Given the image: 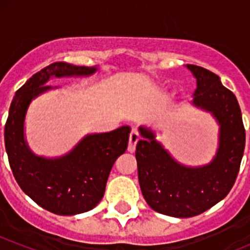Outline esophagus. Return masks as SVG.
<instances>
[{"instance_id": "1", "label": "esophagus", "mask_w": 250, "mask_h": 250, "mask_svg": "<svg viewBox=\"0 0 250 250\" xmlns=\"http://www.w3.org/2000/svg\"><path fill=\"white\" fill-rule=\"evenodd\" d=\"M139 139H140V135H139V132L136 131L135 129H132L131 132H130L129 146H127V150H129L130 152L135 151V147H136V144H138Z\"/></svg>"}]
</instances>
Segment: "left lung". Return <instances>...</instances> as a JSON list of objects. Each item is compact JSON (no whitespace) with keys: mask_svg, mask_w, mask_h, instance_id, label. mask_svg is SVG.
Here are the masks:
<instances>
[{"mask_svg":"<svg viewBox=\"0 0 250 250\" xmlns=\"http://www.w3.org/2000/svg\"><path fill=\"white\" fill-rule=\"evenodd\" d=\"M196 77L194 105L213 112L220 124V144L210 164L185 167L178 164L140 127L135 158L141 193L151 209L165 215L190 218L199 215L228 195L237 180L246 147V129L235 95L207 68L187 65Z\"/></svg>","mask_w":250,"mask_h":250,"instance_id":"8db88e82","label":"left lung"}]
</instances>
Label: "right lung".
<instances>
[{"instance_id":"right-lung-1","label":"right lung","mask_w":250,"mask_h":250,"mask_svg":"<svg viewBox=\"0 0 250 250\" xmlns=\"http://www.w3.org/2000/svg\"><path fill=\"white\" fill-rule=\"evenodd\" d=\"M95 67L54 62L40 70L16 91L4 125V146L13 176L35 203L59 215L91 210L103 199L115 160L126 151L130 127L86 136L61 159L35 156L23 139V120L28 104L50 89L43 85L51 76L91 75Z\"/></svg>"}]
</instances>
